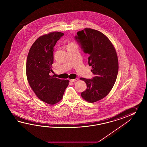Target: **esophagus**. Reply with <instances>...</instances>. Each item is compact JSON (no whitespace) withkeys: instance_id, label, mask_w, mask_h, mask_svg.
I'll use <instances>...</instances> for the list:
<instances>
[{"instance_id":"esophagus-1","label":"esophagus","mask_w":147,"mask_h":147,"mask_svg":"<svg viewBox=\"0 0 147 147\" xmlns=\"http://www.w3.org/2000/svg\"><path fill=\"white\" fill-rule=\"evenodd\" d=\"M78 80V78H75L74 79H70V81L71 82H75V81H77Z\"/></svg>"}]
</instances>
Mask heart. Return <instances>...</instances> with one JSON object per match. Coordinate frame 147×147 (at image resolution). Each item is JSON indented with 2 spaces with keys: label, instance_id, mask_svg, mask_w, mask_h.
Listing matches in <instances>:
<instances>
[{
  "label": "heart",
  "instance_id": "heart-1",
  "mask_svg": "<svg viewBox=\"0 0 147 147\" xmlns=\"http://www.w3.org/2000/svg\"><path fill=\"white\" fill-rule=\"evenodd\" d=\"M68 46H77V44H76L74 42H71L69 44Z\"/></svg>",
  "mask_w": 147,
  "mask_h": 147
}]
</instances>
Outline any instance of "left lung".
Masks as SVG:
<instances>
[{
    "label": "left lung",
    "instance_id": "1",
    "mask_svg": "<svg viewBox=\"0 0 147 147\" xmlns=\"http://www.w3.org/2000/svg\"><path fill=\"white\" fill-rule=\"evenodd\" d=\"M75 38L84 53L90 55L88 64L94 77L80 78L87 84L81 95L86 101L93 103L107 96L113 87L119 69L118 57L111 42L100 31L85 28L77 32Z\"/></svg>",
    "mask_w": 147,
    "mask_h": 147
}]
</instances>
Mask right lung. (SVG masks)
<instances>
[{
  "mask_svg": "<svg viewBox=\"0 0 147 147\" xmlns=\"http://www.w3.org/2000/svg\"><path fill=\"white\" fill-rule=\"evenodd\" d=\"M63 35L56 31L39 37L31 46L27 59L28 83L38 98L49 105H55L62 99L69 84L68 80L49 75L53 71V47Z\"/></svg>",
  "mask_w": 147,
  "mask_h": 147,
  "instance_id": "add662e5",
  "label": "right lung"
}]
</instances>
